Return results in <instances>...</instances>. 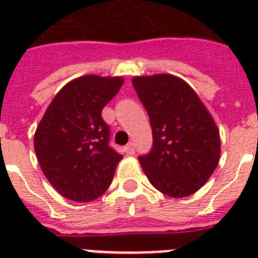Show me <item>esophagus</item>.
<instances>
[{
	"mask_svg": "<svg viewBox=\"0 0 258 258\" xmlns=\"http://www.w3.org/2000/svg\"><path fill=\"white\" fill-rule=\"evenodd\" d=\"M124 151H125V154H127V155H134V153H135V146H134L133 142L125 146Z\"/></svg>",
	"mask_w": 258,
	"mask_h": 258,
	"instance_id": "esophagus-1",
	"label": "esophagus"
}]
</instances>
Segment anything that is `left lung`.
Wrapping results in <instances>:
<instances>
[{"label":"left lung","mask_w":258,"mask_h":258,"mask_svg":"<svg viewBox=\"0 0 258 258\" xmlns=\"http://www.w3.org/2000/svg\"><path fill=\"white\" fill-rule=\"evenodd\" d=\"M133 86L153 128V149L139 157L146 176L166 196H191L220 162L216 121L196 91L176 76H135Z\"/></svg>","instance_id":"left-lung-1"}]
</instances>
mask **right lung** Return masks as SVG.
<instances>
[{
  "label": "right lung",
  "mask_w": 258,
  "mask_h": 258,
  "mask_svg": "<svg viewBox=\"0 0 258 258\" xmlns=\"http://www.w3.org/2000/svg\"><path fill=\"white\" fill-rule=\"evenodd\" d=\"M123 78L86 75L62 87L34 133V151L44 175L62 197L96 200L112 182L120 154L109 147V127L101 111Z\"/></svg>",
  "instance_id": "1"
}]
</instances>
